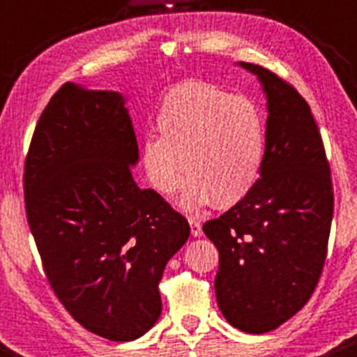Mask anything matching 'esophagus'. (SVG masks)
Masks as SVG:
<instances>
[{
	"label": "esophagus",
	"instance_id": "esophagus-1",
	"mask_svg": "<svg viewBox=\"0 0 357 357\" xmlns=\"http://www.w3.org/2000/svg\"><path fill=\"white\" fill-rule=\"evenodd\" d=\"M188 223H190V230H192L193 237H200V235H202V225H200V221L190 218Z\"/></svg>",
	"mask_w": 357,
	"mask_h": 357
}]
</instances>
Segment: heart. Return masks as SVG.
Masks as SVG:
<instances>
[{
    "label": "heart",
    "mask_w": 357,
    "mask_h": 357,
    "mask_svg": "<svg viewBox=\"0 0 357 357\" xmlns=\"http://www.w3.org/2000/svg\"><path fill=\"white\" fill-rule=\"evenodd\" d=\"M158 136L141 143L139 160L151 188L171 195L185 165L179 206L230 207L248 197L261 174L266 122L252 99L199 79L165 92L157 113Z\"/></svg>",
    "instance_id": "1"
}]
</instances>
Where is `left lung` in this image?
<instances>
[{"mask_svg":"<svg viewBox=\"0 0 357 357\" xmlns=\"http://www.w3.org/2000/svg\"><path fill=\"white\" fill-rule=\"evenodd\" d=\"M266 99V151L245 199L204 225L220 251L214 289L231 326L261 335L295 316L326 259L333 188L323 141L305 99L268 69L237 62Z\"/></svg>","mask_w":357,"mask_h":357,"instance_id":"left-lung-1","label":"left lung"}]
</instances>
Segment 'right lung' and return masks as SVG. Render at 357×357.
I'll return each instance as SVG.
<instances>
[{
	"mask_svg": "<svg viewBox=\"0 0 357 357\" xmlns=\"http://www.w3.org/2000/svg\"><path fill=\"white\" fill-rule=\"evenodd\" d=\"M127 98L68 82L34 129L24 172L31 234L68 312L113 342L143 337L162 314L169 259L190 225L155 190L139 188Z\"/></svg>",
	"mask_w": 357,
	"mask_h": 357,
	"instance_id": "right-lung-1",
	"label": "right lung"
}]
</instances>
